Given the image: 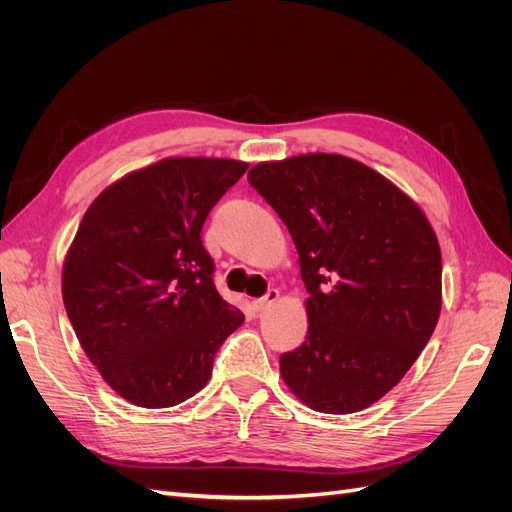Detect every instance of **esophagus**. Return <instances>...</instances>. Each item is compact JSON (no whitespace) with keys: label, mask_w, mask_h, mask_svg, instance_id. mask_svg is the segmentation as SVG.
Wrapping results in <instances>:
<instances>
[{"label":"esophagus","mask_w":512,"mask_h":512,"mask_svg":"<svg viewBox=\"0 0 512 512\" xmlns=\"http://www.w3.org/2000/svg\"><path fill=\"white\" fill-rule=\"evenodd\" d=\"M277 297H280V292H277L275 288H271V290H267L265 297L252 301V309H254V312H262V309H267L271 303H275Z\"/></svg>","instance_id":"1"}]
</instances>
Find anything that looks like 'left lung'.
Listing matches in <instances>:
<instances>
[{"mask_svg": "<svg viewBox=\"0 0 512 512\" xmlns=\"http://www.w3.org/2000/svg\"><path fill=\"white\" fill-rule=\"evenodd\" d=\"M247 181L286 224L309 292L305 342L280 356L284 382L318 412L371 406L438 324L436 232L389 179L335 153L258 164Z\"/></svg>", "mask_w": 512, "mask_h": 512, "instance_id": "obj_1", "label": "left lung"}]
</instances>
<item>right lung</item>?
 I'll return each mask as SVG.
<instances>
[{"mask_svg":"<svg viewBox=\"0 0 512 512\" xmlns=\"http://www.w3.org/2000/svg\"><path fill=\"white\" fill-rule=\"evenodd\" d=\"M245 170L237 160H162L113 183L83 215L64 265V305L89 361L130 404L190 399L241 327L200 235Z\"/></svg>","mask_w":512,"mask_h":512,"instance_id":"1","label":"right lung"}]
</instances>
